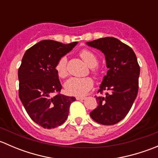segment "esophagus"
Returning a JSON list of instances; mask_svg holds the SVG:
<instances>
[{
    "mask_svg": "<svg viewBox=\"0 0 158 158\" xmlns=\"http://www.w3.org/2000/svg\"><path fill=\"white\" fill-rule=\"evenodd\" d=\"M85 98V96H76V99L77 100H84Z\"/></svg>",
    "mask_w": 158,
    "mask_h": 158,
    "instance_id": "esophagus-1",
    "label": "esophagus"
}]
</instances>
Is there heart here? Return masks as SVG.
<instances>
[{
	"mask_svg": "<svg viewBox=\"0 0 158 158\" xmlns=\"http://www.w3.org/2000/svg\"><path fill=\"white\" fill-rule=\"evenodd\" d=\"M79 56L83 60L84 63L90 68H93L98 64L97 56L91 52L90 50H82L80 52ZM66 58L65 56L60 59L56 66V71L59 77L64 79L67 76L68 70L66 66ZM95 75H98V71L96 69H92ZM93 85V80L89 77L85 78H71L66 81L65 83V89L66 92L70 95H84L89 92V89Z\"/></svg>",
	"mask_w": 158,
	"mask_h": 158,
	"instance_id": "b5f03b06",
	"label": "heart"
}]
</instances>
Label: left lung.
<instances>
[{
	"label": "left lung",
	"mask_w": 158,
	"mask_h": 158,
	"mask_svg": "<svg viewBox=\"0 0 158 158\" xmlns=\"http://www.w3.org/2000/svg\"><path fill=\"white\" fill-rule=\"evenodd\" d=\"M104 53L109 69L95 96L96 109L90 112L95 122L105 125L118 123L130 111L138 92L140 66L133 49L114 37H104L87 42Z\"/></svg>",
	"instance_id": "1"
}]
</instances>
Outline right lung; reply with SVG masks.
I'll return each mask as SVG.
<instances>
[{"mask_svg": "<svg viewBox=\"0 0 158 158\" xmlns=\"http://www.w3.org/2000/svg\"><path fill=\"white\" fill-rule=\"evenodd\" d=\"M45 40L25 52L18 69L19 97L32 120L44 128L64 123L73 96L60 94L62 89L56 66L60 58L76 47ZM54 92H59L52 96Z\"/></svg>", "mask_w": 158, "mask_h": 158, "instance_id": "obj_1", "label": "right lung"}]
</instances>
